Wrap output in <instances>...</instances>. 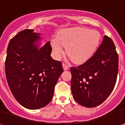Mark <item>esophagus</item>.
<instances>
[{
  "label": "esophagus",
  "mask_w": 125,
  "mask_h": 125,
  "mask_svg": "<svg viewBox=\"0 0 125 125\" xmlns=\"http://www.w3.org/2000/svg\"><path fill=\"white\" fill-rule=\"evenodd\" d=\"M62 66H63V70H64V71H66V70H68V68H69L68 65H66V64H65V63H63Z\"/></svg>",
  "instance_id": "1"
}]
</instances>
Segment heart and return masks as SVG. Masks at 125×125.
Masks as SVG:
<instances>
[{
  "mask_svg": "<svg viewBox=\"0 0 125 125\" xmlns=\"http://www.w3.org/2000/svg\"><path fill=\"white\" fill-rule=\"evenodd\" d=\"M101 35L98 31L75 27L58 31L56 39L51 41L54 57L59 59L63 55V49L72 62L81 64L92 57L98 48Z\"/></svg>",
  "mask_w": 125,
  "mask_h": 125,
  "instance_id": "heart-1",
  "label": "heart"
}]
</instances>
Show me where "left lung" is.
Segmentation results:
<instances>
[{
    "label": "left lung",
    "instance_id": "obj_1",
    "mask_svg": "<svg viewBox=\"0 0 125 125\" xmlns=\"http://www.w3.org/2000/svg\"><path fill=\"white\" fill-rule=\"evenodd\" d=\"M118 54L111 39L105 35L94 54L78 67H71V91L81 106L93 108L102 104L115 85Z\"/></svg>",
    "mask_w": 125,
    "mask_h": 125
}]
</instances>
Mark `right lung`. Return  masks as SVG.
I'll list each match as a JSON object with an SVG mask.
<instances>
[{
  "mask_svg": "<svg viewBox=\"0 0 125 125\" xmlns=\"http://www.w3.org/2000/svg\"><path fill=\"white\" fill-rule=\"evenodd\" d=\"M40 35L33 29L19 32L9 42L5 59L9 87L16 100L31 110L42 108L51 101L63 71L62 62L50 56L49 41L39 47Z\"/></svg>",
  "mask_w": 125,
  "mask_h": 125,
  "instance_id": "add662e5",
  "label": "right lung"
}]
</instances>
